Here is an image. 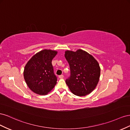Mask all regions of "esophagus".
Segmentation results:
<instances>
[{
	"instance_id": "obj_1",
	"label": "esophagus",
	"mask_w": 130,
	"mask_h": 130,
	"mask_svg": "<svg viewBox=\"0 0 130 130\" xmlns=\"http://www.w3.org/2000/svg\"><path fill=\"white\" fill-rule=\"evenodd\" d=\"M59 78H64V75H60V76H59Z\"/></svg>"
}]
</instances>
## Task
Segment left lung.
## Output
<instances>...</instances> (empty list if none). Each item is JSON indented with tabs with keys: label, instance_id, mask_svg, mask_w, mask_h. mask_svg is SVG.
I'll list each match as a JSON object with an SVG mask.
<instances>
[{
	"label": "left lung",
	"instance_id": "obj_1",
	"mask_svg": "<svg viewBox=\"0 0 130 130\" xmlns=\"http://www.w3.org/2000/svg\"><path fill=\"white\" fill-rule=\"evenodd\" d=\"M65 57L69 64L70 77L65 82L73 94L83 96L93 91L99 81L100 68L98 61L87 52L65 51Z\"/></svg>",
	"mask_w": 130,
	"mask_h": 130
}]
</instances>
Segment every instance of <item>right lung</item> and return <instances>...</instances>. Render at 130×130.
<instances>
[{
	"instance_id": "add662e5",
	"label": "right lung",
	"mask_w": 130,
	"mask_h": 130,
	"mask_svg": "<svg viewBox=\"0 0 130 130\" xmlns=\"http://www.w3.org/2000/svg\"><path fill=\"white\" fill-rule=\"evenodd\" d=\"M57 53L50 50L41 51L25 65L24 79L29 89L35 93L47 95L56 85L57 77L54 73L52 61Z\"/></svg>"
}]
</instances>
